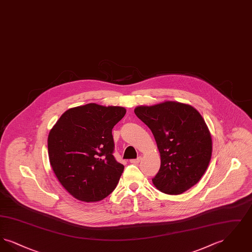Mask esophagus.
Masks as SVG:
<instances>
[{
    "mask_svg": "<svg viewBox=\"0 0 252 252\" xmlns=\"http://www.w3.org/2000/svg\"><path fill=\"white\" fill-rule=\"evenodd\" d=\"M141 159H142V158H141V157H139V158H136V159H131V160H130V162H131V163H134V164H137V163H139V162L141 161Z\"/></svg>",
    "mask_w": 252,
    "mask_h": 252,
    "instance_id": "1",
    "label": "esophagus"
}]
</instances>
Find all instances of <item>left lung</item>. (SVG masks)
Returning a JSON list of instances; mask_svg holds the SVG:
<instances>
[{
    "label": "left lung",
    "instance_id": "left-lung-1",
    "mask_svg": "<svg viewBox=\"0 0 252 252\" xmlns=\"http://www.w3.org/2000/svg\"><path fill=\"white\" fill-rule=\"evenodd\" d=\"M151 129L160 155V168L152 180L158 190L180 194L194 186L209 166L213 142L201 114L191 105L164 101L134 109Z\"/></svg>",
    "mask_w": 252,
    "mask_h": 252
}]
</instances>
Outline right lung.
Instances as JSON below:
<instances>
[{
  "label": "right lung",
  "instance_id": "right-lung-1",
  "mask_svg": "<svg viewBox=\"0 0 252 252\" xmlns=\"http://www.w3.org/2000/svg\"><path fill=\"white\" fill-rule=\"evenodd\" d=\"M126 112L90 103L66 110L49 132L50 164L74 198L97 202L116 188L125 167L112 155V128Z\"/></svg>",
  "mask_w": 252,
  "mask_h": 252
}]
</instances>
